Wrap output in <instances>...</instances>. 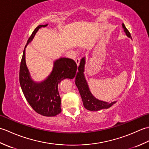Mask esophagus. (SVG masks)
Masks as SVG:
<instances>
[{
  "instance_id": "34e87169",
  "label": "esophagus",
  "mask_w": 149,
  "mask_h": 149,
  "mask_svg": "<svg viewBox=\"0 0 149 149\" xmlns=\"http://www.w3.org/2000/svg\"><path fill=\"white\" fill-rule=\"evenodd\" d=\"M80 58H77L76 59H75V62H76V63H77V66H79V63H80Z\"/></svg>"
}]
</instances>
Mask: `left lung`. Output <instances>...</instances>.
I'll use <instances>...</instances> for the list:
<instances>
[{
    "label": "left lung",
    "instance_id": "8db88e82",
    "mask_svg": "<svg viewBox=\"0 0 149 149\" xmlns=\"http://www.w3.org/2000/svg\"><path fill=\"white\" fill-rule=\"evenodd\" d=\"M122 27L123 28L126 35L131 38L130 33L129 32V31L127 29V28L125 27V25L123 24H122ZM84 65L85 58H83L81 59L79 66L78 67V72L77 73L76 77H75V84H76L79 90V92L81 95L84 107L88 110L93 111H99L102 109L109 108L116 102V101L108 103L97 99L93 95L92 93L90 92L89 87H88V83L84 75Z\"/></svg>",
    "mask_w": 149,
    "mask_h": 149
}]
</instances>
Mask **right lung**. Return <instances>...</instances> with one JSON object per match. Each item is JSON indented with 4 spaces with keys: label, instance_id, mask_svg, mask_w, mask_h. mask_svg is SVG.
<instances>
[{
    "label": "right lung",
    "instance_id": "add662e5",
    "mask_svg": "<svg viewBox=\"0 0 149 149\" xmlns=\"http://www.w3.org/2000/svg\"><path fill=\"white\" fill-rule=\"evenodd\" d=\"M46 26L47 24L40 25L28 39L21 60L19 79L24 96L32 108L40 115L54 116L61 112L58 84L65 79L74 78L77 66L72 59L61 58L54 63L52 71L45 80L41 83L32 80L26 63V47L33 40L40 28Z\"/></svg>",
    "mask_w": 149,
    "mask_h": 149
}]
</instances>
